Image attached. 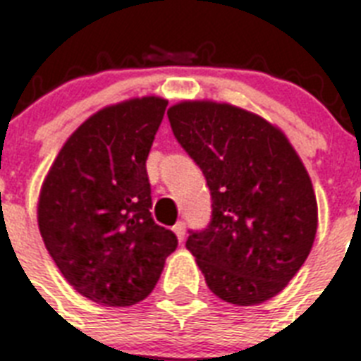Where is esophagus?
Returning a JSON list of instances; mask_svg holds the SVG:
<instances>
[{"label": "esophagus", "instance_id": "1", "mask_svg": "<svg viewBox=\"0 0 361 361\" xmlns=\"http://www.w3.org/2000/svg\"><path fill=\"white\" fill-rule=\"evenodd\" d=\"M172 231H174V234L178 236V240L183 241V238H185V223H183V221H178V223L172 226Z\"/></svg>", "mask_w": 361, "mask_h": 361}]
</instances>
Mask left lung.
Listing matches in <instances>:
<instances>
[{
    "label": "left lung",
    "mask_w": 361,
    "mask_h": 361,
    "mask_svg": "<svg viewBox=\"0 0 361 361\" xmlns=\"http://www.w3.org/2000/svg\"><path fill=\"white\" fill-rule=\"evenodd\" d=\"M176 140L200 166L212 221L185 247L206 285L234 305L277 296L313 247V183L283 130L226 103L183 101L169 109Z\"/></svg>",
    "instance_id": "1"
}]
</instances>
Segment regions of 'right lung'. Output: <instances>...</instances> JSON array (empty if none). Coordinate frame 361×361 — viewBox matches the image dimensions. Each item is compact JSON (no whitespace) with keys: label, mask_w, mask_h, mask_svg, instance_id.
<instances>
[{"label":"right lung","mask_w":361,"mask_h":361,"mask_svg":"<svg viewBox=\"0 0 361 361\" xmlns=\"http://www.w3.org/2000/svg\"><path fill=\"white\" fill-rule=\"evenodd\" d=\"M169 101L129 99L87 118L48 170L37 221L67 283L109 307L155 288L178 238L152 217L146 159Z\"/></svg>","instance_id":"add662e5"}]
</instances>
